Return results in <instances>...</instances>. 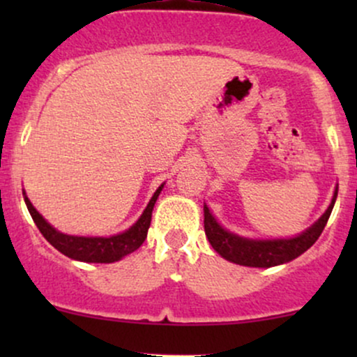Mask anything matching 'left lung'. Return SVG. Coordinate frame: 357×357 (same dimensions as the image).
I'll list each match as a JSON object with an SVG mask.
<instances>
[{"instance_id":"obj_1","label":"left lung","mask_w":357,"mask_h":357,"mask_svg":"<svg viewBox=\"0 0 357 357\" xmlns=\"http://www.w3.org/2000/svg\"><path fill=\"white\" fill-rule=\"evenodd\" d=\"M335 198H337V188H335L333 202L326 213L319 218L310 228L302 231L294 238H273V240H253L243 238L235 233L225 230L210 213V208L204 204V233L210 240L211 247L233 264L245 265V267L268 268L275 265L287 264L298 255L307 252L317 241L319 236L333 213Z\"/></svg>"}]
</instances>
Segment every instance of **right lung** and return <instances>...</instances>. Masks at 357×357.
I'll list each match as a JSON object with an SVG mask.
<instances>
[{
  "mask_svg": "<svg viewBox=\"0 0 357 357\" xmlns=\"http://www.w3.org/2000/svg\"><path fill=\"white\" fill-rule=\"evenodd\" d=\"M162 188H165V184H161V186L155 190L151 202L147 203L144 213L141 215V218H139L129 230L112 236H73L60 233L35 210V206L31 204L30 199L26 198L24 191L23 196L28 211H30L31 218H33L35 225L38 227L40 233H42L45 238H47V241H50V245H53L60 253H63V255H67L68 258H73V260L89 261V264H112V261L121 260L122 257L136 252V250L144 243L147 230H149L151 225V216H153V208L159 192L162 191Z\"/></svg>",
  "mask_w": 357,
  "mask_h": 357,
  "instance_id": "right-lung-1",
  "label": "right lung"
}]
</instances>
